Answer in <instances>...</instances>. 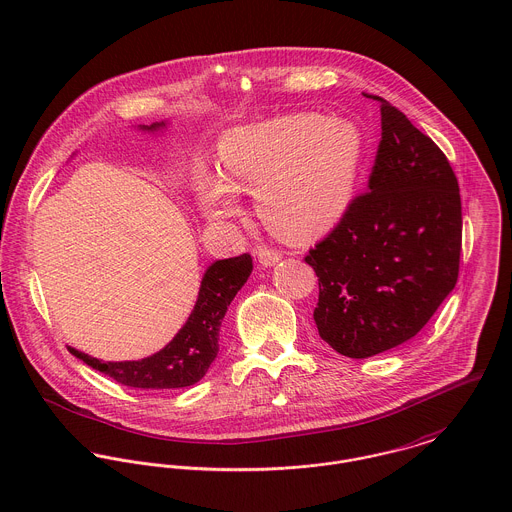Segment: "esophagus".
<instances>
[{"instance_id": "34e87169", "label": "esophagus", "mask_w": 512, "mask_h": 512, "mask_svg": "<svg viewBox=\"0 0 512 512\" xmlns=\"http://www.w3.org/2000/svg\"><path fill=\"white\" fill-rule=\"evenodd\" d=\"M257 259L263 267H273L281 261V253L275 251V249H269V247H259L257 251Z\"/></svg>"}]
</instances>
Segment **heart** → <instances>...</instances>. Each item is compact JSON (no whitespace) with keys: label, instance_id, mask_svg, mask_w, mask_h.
Segmentation results:
<instances>
[{"label":"heart","instance_id":"1","mask_svg":"<svg viewBox=\"0 0 512 512\" xmlns=\"http://www.w3.org/2000/svg\"><path fill=\"white\" fill-rule=\"evenodd\" d=\"M219 184L202 182L209 215L233 213V194L255 192L277 237L308 243L326 235L350 204L364 136L346 120L297 112L237 126L219 140Z\"/></svg>","mask_w":512,"mask_h":512}]
</instances>
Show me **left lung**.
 Segmentation results:
<instances>
[{"label":"left lung","instance_id":"obj_1","mask_svg":"<svg viewBox=\"0 0 512 512\" xmlns=\"http://www.w3.org/2000/svg\"><path fill=\"white\" fill-rule=\"evenodd\" d=\"M382 140L368 180L308 251L314 322L338 354L368 358L413 338L455 289L461 196L441 148L382 97Z\"/></svg>","mask_w":512,"mask_h":512}]
</instances>
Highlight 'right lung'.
<instances>
[{"mask_svg": "<svg viewBox=\"0 0 512 512\" xmlns=\"http://www.w3.org/2000/svg\"><path fill=\"white\" fill-rule=\"evenodd\" d=\"M164 126H142L144 130H156ZM253 271V259L249 253L239 257L215 261L202 279L200 295L188 322L174 336V340L160 352L138 362H103L87 356L75 348H69L73 356L87 366L110 376L122 386L140 390H172L186 388L200 382L219 352V326L237 291L245 285Z\"/></svg>", "mask_w": 512, "mask_h": 512, "instance_id": "right-lung-1", "label": "right lung"}]
</instances>
